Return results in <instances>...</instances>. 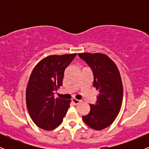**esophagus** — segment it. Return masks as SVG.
<instances>
[{
  "instance_id": "esophagus-1",
  "label": "esophagus",
  "mask_w": 149,
  "mask_h": 149,
  "mask_svg": "<svg viewBox=\"0 0 149 149\" xmlns=\"http://www.w3.org/2000/svg\"><path fill=\"white\" fill-rule=\"evenodd\" d=\"M72 103L73 104H75V105H76V104H78L80 102V100H76V99H75V98H73V99H72Z\"/></svg>"
}]
</instances>
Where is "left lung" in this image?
I'll use <instances>...</instances> for the list:
<instances>
[{
	"mask_svg": "<svg viewBox=\"0 0 149 149\" xmlns=\"http://www.w3.org/2000/svg\"><path fill=\"white\" fill-rule=\"evenodd\" d=\"M93 72V86L99 90L95 104H90V111L83 116L85 123L95 130L111 125L118 115L123 102V88L120 74L115 63L102 53H79Z\"/></svg>",
	"mask_w": 149,
	"mask_h": 149,
	"instance_id": "obj_1",
	"label": "left lung"
}]
</instances>
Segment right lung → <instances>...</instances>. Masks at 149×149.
I'll list each match as a JSON object with an SVG mask.
<instances>
[{
	"instance_id": "1",
	"label": "right lung",
	"mask_w": 149,
	"mask_h": 149,
	"mask_svg": "<svg viewBox=\"0 0 149 149\" xmlns=\"http://www.w3.org/2000/svg\"><path fill=\"white\" fill-rule=\"evenodd\" d=\"M76 54L47 56L32 71L26 90V103L32 120L41 129L52 130L58 127L70 107L71 100H54V95L62 85L65 69Z\"/></svg>"
}]
</instances>
